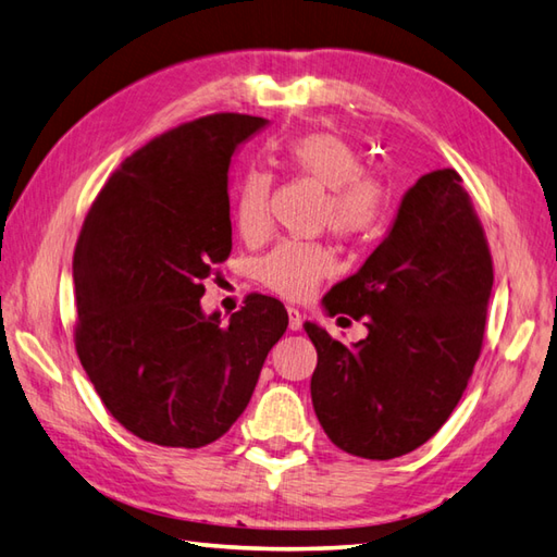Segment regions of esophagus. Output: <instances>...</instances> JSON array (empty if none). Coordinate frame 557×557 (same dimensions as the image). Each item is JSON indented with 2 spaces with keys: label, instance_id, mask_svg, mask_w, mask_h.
Masks as SVG:
<instances>
[{
  "label": "esophagus",
  "instance_id": "esophagus-1",
  "mask_svg": "<svg viewBox=\"0 0 557 557\" xmlns=\"http://www.w3.org/2000/svg\"><path fill=\"white\" fill-rule=\"evenodd\" d=\"M287 313H289V331H301V313H299V309L289 307Z\"/></svg>",
  "mask_w": 557,
  "mask_h": 557
}]
</instances>
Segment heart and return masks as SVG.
I'll use <instances>...</instances> for the list:
<instances>
[{
    "mask_svg": "<svg viewBox=\"0 0 557 557\" xmlns=\"http://www.w3.org/2000/svg\"><path fill=\"white\" fill-rule=\"evenodd\" d=\"M285 166L325 188L321 226L345 244L372 242L388 222L391 188L386 181L367 173L364 154L350 139L335 133H307L292 137L282 147ZM270 176L248 171L236 188L234 224L248 242L268 234ZM333 258L329 248L309 242H282L256 263V277L275 294L301 299L331 275Z\"/></svg>",
    "mask_w": 557,
    "mask_h": 557,
    "instance_id": "heart-1",
    "label": "heart"
}]
</instances>
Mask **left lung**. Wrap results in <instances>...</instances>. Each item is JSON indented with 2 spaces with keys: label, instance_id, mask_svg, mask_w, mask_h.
Instances as JSON below:
<instances>
[{
  "label": "left lung",
  "instance_id": "left-lung-1",
  "mask_svg": "<svg viewBox=\"0 0 557 557\" xmlns=\"http://www.w3.org/2000/svg\"><path fill=\"white\" fill-rule=\"evenodd\" d=\"M493 256L463 178L437 169L412 185L388 236L323 297L364 321L345 345L307 321L319 355L311 400L329 440L372 461L410 454L459 406L483 350Z\"/></svg>",
  "mask_w": 557,
  "mask_h": 557
}]
</instances>
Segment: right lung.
Masks as SVG:
<instances>
[{"instance_id": "add662e5", "label": "right lung", "mask_w": 557, "mask_h": 557, "mask_svg": "<svg viewBox=\"0 0 557 557\" xmlns=\"http://www.w3.org/2000/svg\"><path fill=\"white\" fill-rule=\"evenodd\" d=\"M265 117L214 113L149 139L106 181L74 248V347L135 437L200 449L246 410L285 304L248 294L222 323L202 282L232 253L226 171Z\"/></svg>"}]
</instances>
